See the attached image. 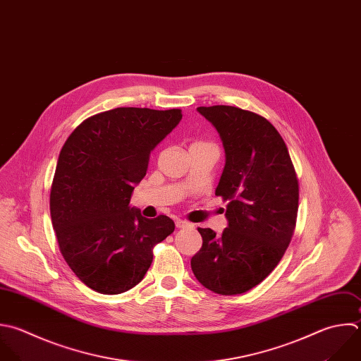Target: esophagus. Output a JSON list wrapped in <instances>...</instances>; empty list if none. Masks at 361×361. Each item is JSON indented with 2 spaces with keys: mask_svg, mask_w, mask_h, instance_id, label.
<instances>
[{
  "mask_svg": "<svg viewBox=\"0 0 361 361\" xmlns=\"http://www.w3.org/2000/svg\"><path fill=\"white\" fill-rule=\"evenodd\" d=\"M175 224H176L178 228H189V227H193L192 223H189V221H186V220H182V219H178V220L175 221Z\"/></svg>",
  "mask_w": 361,
  "mask_h": 361,
  "instance_id": "34e87169",
  "label": "esophagus"
}]
</instances>
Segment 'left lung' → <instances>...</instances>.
<instances>
[{"label": "left lung", "instance_id": "1", "mask_svg": "<svg viewBox=\"0 0 361 361\" xmlns=\"http://www.w3.org/2000/svg\"><path fill=\"white\" fill-rule=\"evenodd\" d=\"M220 134L226 165L216 196L227 202L221 235L199 227L202 248L190 265L197 281L220 295H240L262 282L283 257L296 226L299 183L288 148L262 116L233 106L197 107Z\"/></svg>", "mask_w": 361, "mask_h": 361}]
</instances>
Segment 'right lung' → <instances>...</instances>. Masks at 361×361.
I'll return each mask as SVG.
<instances>
[{
    "label": "right lung",
    "instance_id": "obj_1",
    "mask_svg": "<svg viewBox=\"0 0 361 361\" xmlns=\"http://www.w3.org/2000/svg\"><path fill=\"white\" fill-rule=\"evenodd\" d=\"M182 110L118 107L86 118L59 154L51 217L59 250L89 288L117 295L140 283L154 247L175 230L168 216L130 207L152 149L179 124Z\"/></svg>",
    "mask_w": 361,
    "mask_h": 361
}]
</instances>
